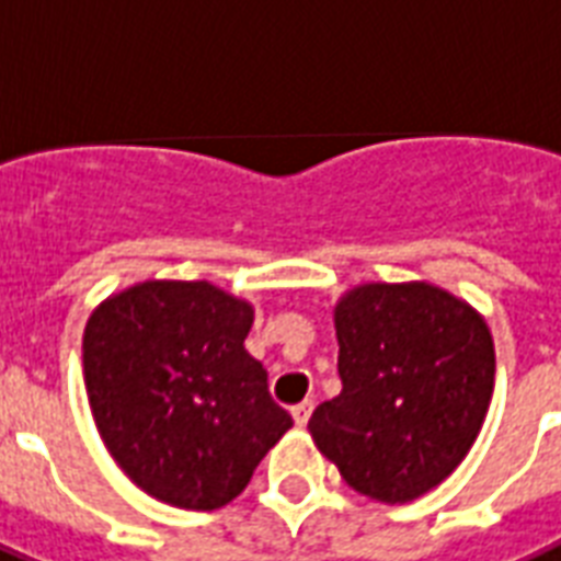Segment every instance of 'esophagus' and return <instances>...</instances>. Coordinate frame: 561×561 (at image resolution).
Here are the masks:
<instances>
[{"label": "esophagus", "instance_id": "obj_1", "mask_svg": "<svg viewBox=\"0 0 561 561\" xmlns=\"http://www.w3.org/2000/svg\"><path fill=\"white\" fill-rule=\"evenodd\" d=\"M310 415H312V401H301L293 407V419L298 427H304V424L310 421Z\"/></svg>", "mask_w": 561, "mask_h": 561}]
</instances>
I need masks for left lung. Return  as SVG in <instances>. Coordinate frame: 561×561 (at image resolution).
<instances>
[{"label":"left lung","mask_w":561,"mask_h":561,"mask_svg":"<svg viewBox=\"0 0 561 561\" xmlns=\"http://www.w3.org/2000/svg\"><path fill=\"white\" fill-rule=\"evenodd\" d=\"M342 392L310 433L342 480L383 503L430 492L466 459L494 389V345L466 301L368 284L336 304Z\"/></svg>","instance_id":"8db88e82"}]
</instances>
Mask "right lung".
Listing matches in <instances>:
<instances>
[{
	"instance_id": "obj_1",
	"label": "right lung",
	"mask_w": 561,
	"mask_h": 561,
	"mask_svg": "<svg viewBox=\"0 0 561 561\" xmlns=\"http://www.w3.org/2000/svg\"><path fill=\"white\" fill-rule=\"evenodd\" d=\"M254 310L207 280H146L84 330V383L111 457L178 510H219L249 485L293 415L245 351Z\"/></svg>"
}]
</instances>
